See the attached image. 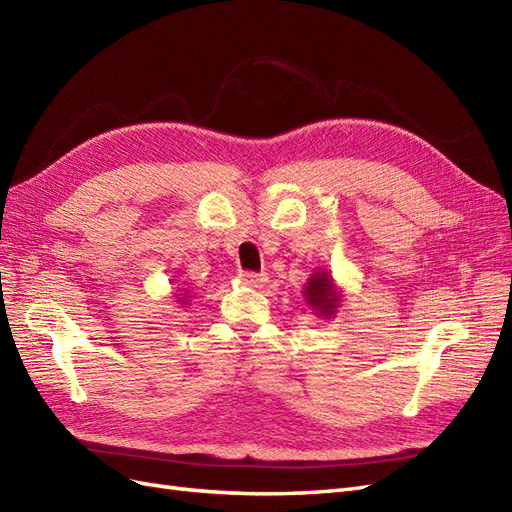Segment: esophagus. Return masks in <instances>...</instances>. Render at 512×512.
I'll list each match as a JSON object with an SVG mask.
<instances>
[{"label":"esophagus","mask_w":512,"mask_h":512,"mask_svg":"<svg viewBox=\"0 0 512 512\" xmlns=\"http://www.w3.org/2000/svg\"><path fill=\"white\" fill-rule=\"evenodd\" d=\"M239 277H241V282H243V284L252 286V288H260V286H265V282H267V273L241 271V273H239Z\"/></svg>","instance_id":"34e87169"}]
</instances>
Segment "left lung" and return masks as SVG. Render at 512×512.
Segmentation results:
<instances>
[{"instance_id":"left-lung-1","label":"left lung","mask_w":512,"mask_h":512,"mask_svg":"<svg viewBox=\"0 0 512 512\" xmlns=\"http://www.w3.org/2000/svg\"><path fill=\"white\" fill-rule=\"evenodd\" d=\"M303 299L318 318L331 320L337 316L339 307H342L344 290L337 286L327 269H316L307 277L303 286Z\"/></svg>"}]
</instances>
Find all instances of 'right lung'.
<instances>
[{"instance_id": "obj_1", "label": "right lung", "mask_w": 512, "mask_h": 512, "mask_svg": "<svg viewBox=\"0 0 512 512\" xmlns=\"http://www.w3.org/2000/svg\"><path fill=\"white\" fill-rule=\"evenodd\" d=\"M173 297H175V303H179L181 307H183V305H190V301H192V297H190V290H188V288H179V290H175V292H173Z\"/></svg>"}]
</instances>
